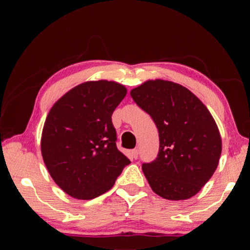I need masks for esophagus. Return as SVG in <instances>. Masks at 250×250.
Masks as SVG:
<instances>
[{
  "label": "esophagus",
  "instance_id": "esophagus-1",
  "mask_svg": "<svg viewBox=\"0 0 250 250\" xmlns=\"http://www.w3.org/2000/svg\"><path fill=\"white\" fill-rule=\"evenodd\" d=\"M131 155H132V159H138V155H139L138 149H133L131 151Z\"/></svg>",
  "mask_w": 250,
  "mask_h": 250
}]
</instances>
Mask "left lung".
<instances>
[{"instance_id": "8db88e82", "label": "left lung", "mask_w": 250, "mask_h": 250, "mask_svg": "<svg viewBox=\"0 0 250 250\" xmlns=\"http://www.w3.org/2000/svg\"><path fill=\"white\" fill-rule=\"evenodd\" d=\"M130 95L159 130L158 158L142 164L152 191L171 201L194 196L214 174L222 153L208 109L188 88L162 79L147 80Z\"/></svg>"}]
</instances>
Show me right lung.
<instances>
[{
	"label": "right lung",
	"mask_w": 250,
	"mask_h": 250,
	"mask_svg": "<svg viewBox=\"0 0 250 250\" xmlns=\"http://www.w3.org/2000/svg\"><path fill=\"white\" fill-rule=\"evenodd\" d=\"M125 95L126 88L116 82H86L49 110L42 155L55 183L71 197L92 200L108 192L130 163L117 149L111 120Z\"/></svg>",
	"instance_id": "1"
}]
</instances>
